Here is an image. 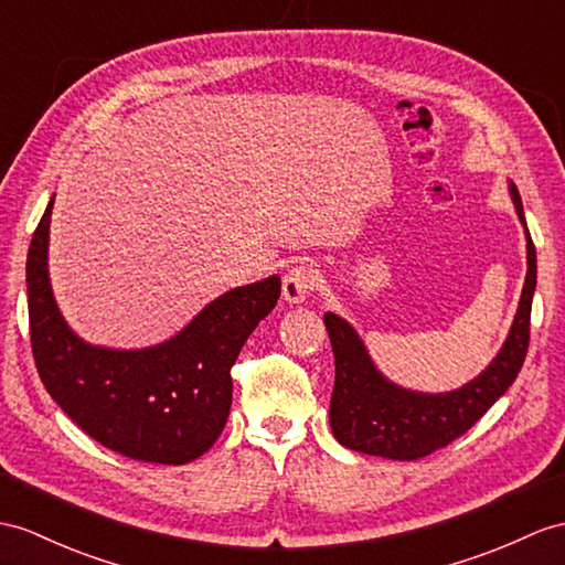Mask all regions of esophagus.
Masks as SVG:
<instances>
[{
    "mask_svg": "<svg viewBox=\"0 0 565 565\" xmlns=\"http://www.w3.org/2000/svg\"><path fill=\"white\" fill-rule=\"evenodd\" d=\"M319 280H321L319 268H313L309 264L295 266L282 280V297L290 301V305H301V301H305L316 287H319Z\"/></svg>",
    "mask_w": 565,
    "mask_h": 565,
    "instance_id": "1",
    "label": "esophagus"
}]
</instances>
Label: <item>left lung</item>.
Returning <instances> with one entry per match:
<instances>
[{
	"label": "left lung",
	"instance_id": "obj_1",
	"mask_svg": "<svg viewBox=\"0 0 565 565\" xmlns=\"http://www.w3.org/2000/svg\"><path fill=\"white\" fill-rule=\"evenodd\" d=\"M520 223L525 225L515 184H508ZM536 287V254L527 232V275L518 313L503 348L477 379L448 393H417L381 374L356 330L338 313L323 323L335 354V386L330 397V429L356 452L388 460H417L448 446L511 388L530 345V313Z\"/></svg>",
	"mask_w": 565,
	"mask_h": 565
}]
</instances>
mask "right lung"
Instances as JSON below:
<instances>
[{
	"instance_id": "obj_1",
	"label": "right lung",
	"mask_w": 565,
	"mask_h": 565,
	"mask_svg": "<svg viewBox=\"0 0 565 565\" xmlns=\"http://www.w3.org/2000/svg\"><path fill=\"white\" fill-rule=\"evenodd\" d=\"M52 203L25 260L31 348L52 401L90 438L121 456L184 465L215 441L232 405V364L278 305L280 278L235 287L170 340L143 350L88 345L60 313L47 273Z\"/></svg>"
}]
</instances>
